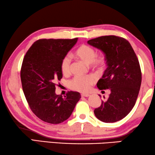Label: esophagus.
Segmentation results:
<instances>
[{
  "instance_id": "esophagus-1",
  "label": "esophagus",
  "mask_w": 155,
  "mask_h": 155,
  "mask_svg": "<svg viewBox=\"0 0 155 155\" xmlns=\"http://www.w3.org/2000/svg\"><path fill=\"white\" fill-rule=\"evenodd\" d=\"M90 95L89 94H86V93H84V94H81V97H89Z\"/></svg>"
}]
</instances>
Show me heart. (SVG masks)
Returning <instances> with one entry per match:
<instances>
[{
  "label": "heart",
  "mask_w": 155,
  "mask_h": 155,
  "mask_svg": "<svg viewBox=\"0 0 155 155\" xmlns=\"http://www.w3.org/2000/svg\"><path fill=\"white\" fill-rule=\"evenodd\" d=\"M74 56L78 60L89 64L92 68L101 69L105 64V58L102 54H96L94 48L89 45L83 44L77 48ZM71 61L69 57L65 56L60 62V70L64 76H69L71 74ZM96 82V78L94 76L75 77L69 83V86L74 91L78 92L87 93L91 90V86Z\"/></svg>",
  "instance_id": "1"
}]
</instances>
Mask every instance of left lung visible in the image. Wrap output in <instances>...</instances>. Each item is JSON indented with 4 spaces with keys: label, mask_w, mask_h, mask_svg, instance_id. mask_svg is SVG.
<instances>
[{
    "label": "left lung",
    "mask_w": 155,
    "mask_h": 155,
    "mask_svg": "<svg viewBox=\"0 0 155 155\" xmlns=\"http://www.w3.org/2000/svg\"><path fill=\"white\" fill-rule=\"evenodd\" d=\"M88 43L103 52L107 65L97 88L111 91L109 98L102 101L94 114L105 123L118 121L131 111L138 97L142 80L138 59L130 43L122 37L100 36Z\"/></svg>",
    "instance_id": "obj_1"
}]
</instances>
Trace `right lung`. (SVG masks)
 Returning <instances> with one entry per match:
<instances>
[{
    "label": "right lung",
    "mask_w": 155,
    "mask_h": 155,
    "mask_svg": "<svg viewBox=\"0 0 155 155\" xmlns=\"http://www.w3.org/2000/svg\"><path fill=\"white\" fill-rule=\"evenodd\" d=\"M77 39H39L24 57L20 71L23 92L34 114L47 123L67 120L81 98L74 91H68L64 97L55 94V81L62 78L61 60Z\"/></svg>",
    "instance_id": "add662e5"
}]
</instances>
